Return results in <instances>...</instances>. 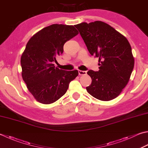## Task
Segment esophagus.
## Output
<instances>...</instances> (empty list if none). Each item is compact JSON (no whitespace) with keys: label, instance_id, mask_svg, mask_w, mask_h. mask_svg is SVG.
I'll return each instance as SVG.
<instances>
[{"label":"esophagus","instance_id":"obj_1","mask_svg":"<svg viewBox=\"0 0 148 148\" xmlns=\"http://www.w3.org/2000/svg\"><path fill=\"white\" fill-rule=\"evenodd\" d=\"M78 73H79V76H83V75L86 74V71H80V70H79V71H78Z\"/></svg>","mask_w":148,"mask_h":148}]
</instances>
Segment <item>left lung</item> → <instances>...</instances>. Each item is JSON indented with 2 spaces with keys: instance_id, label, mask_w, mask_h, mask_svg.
<instances>
[{
  "instance_id": "1",
  "label": "left lung",
  "mask_w": 148,
  "mask_h": 148,
  "mask_svg": "<svg viewBox=\"0 0 148 148\" xmlns=\"http://www.w3.org/2000/svg\"><path fill=\"white\" fill-rule=\"evenodd\" d=\"M92 56L99 58V70H90L91 85L86 91L96 99L116 98L128 84L134 67V57L126 38L101 21L75 25Z\"/></svg>"
}]
</instances>
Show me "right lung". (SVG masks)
Listing matches in <instances>:
<instances>
[{"instance_id": "1", "label": "right lung", "mask_w": 148, "mask_h": 148, "mask_svg": "<svg viewBox=\"0 0 148 148\" xmlns=\"http://www.w3.org/2000/svg\"><path fill=\"white\" fill-rule=\"evenodd\" d=\"M78 33L73 25L53 24L37 32L27 43L20 59L22 77L38 102L49 105L58 100L78 76L77 70L63 71L53 64L63 53L65 43Z\"/></svg>"}]
</instances>
